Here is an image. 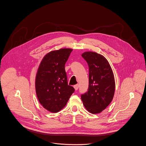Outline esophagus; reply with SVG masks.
Here are the masks:
<instances>
[{
	"label": "esophagus",
	"instance_id": "esophagus-1",
	"mask_svg": "<svg viewBox=\"0 0 146 146\" xmlns=\"http://www.w3.org/2000/svg\"><path fill=\"white\" fill-rule=\"evenodd\" d=\"M74 90H75L76 91L77 90L78 88V84H77V85L74 86Z\"/></svg>",
	"mask_w": 146,
	"mask_h": 146
}]
</instances>
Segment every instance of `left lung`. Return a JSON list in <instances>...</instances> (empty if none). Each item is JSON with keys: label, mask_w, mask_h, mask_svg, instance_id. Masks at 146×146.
<instances>
[{"label": "left lung", "mask_w": 146, "mask_h": 146, "mask_svg": "<svg viewBox=\"0 0 146 146\" xmlns=\"http://www.w3.org/2000/svg\"><path fill=\"white\" fill-rule=\"evenodd\" d=\"M81 56L89 66V87L81 98L88 111L100 113L110 105L114 97L115 83L113 72L107 59L101 54L87 51Z\"/></svg>", "instance_id": "obj_1"}]
</instances>
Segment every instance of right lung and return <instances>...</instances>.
I'll list each match as a JSON object with an SVG mask.
<instances>
[{
  "label": "right lung",
  "instance_id": "right-lung-1",
  "mask_svg": "<svg viewBox=\"0 0 146 146\" xmlns=\"http://www.w3.org/2000/svg\"><path fill=\"white\" fill-rule=\"evenodd\" d=\"M73 51L71 48L53 50L44 55L35 78L37 99L42 106L55 113L63 109L74 92L68 86L65 65Z\"/></svg>",
  "mask_w": 146,
  "mask_h": 146
}]
</instances>
